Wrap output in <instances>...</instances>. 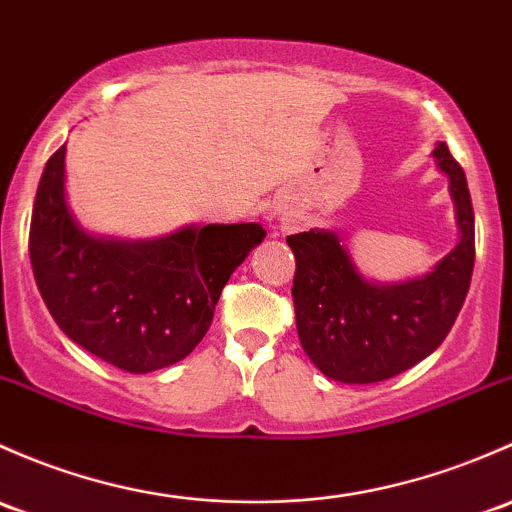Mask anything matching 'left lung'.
<instances>
[{"instance_id": "1", "label": "left lung", "mask_w": 512, "mask_h": 512, "mask_svg": "<svg viewBox=\"0 0 512 512\" xmlns=\"http://www.w3.org/2000/svg\"><path fill=\"white\" fill-rule=\"evenodd\" d=\"M432 159L449 179L459 242L422 277L373 282L336 230L311 228L287 238L297 257L292 297L299 341L326 378L368 385L405 373L437 351L464 306L476 257L471 193L444 142Z\"/></svg>"}]
</instances>
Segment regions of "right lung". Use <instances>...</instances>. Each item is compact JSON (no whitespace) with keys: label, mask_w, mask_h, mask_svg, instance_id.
Listing matches in <instances>:
<instances>
[{"label":"right lung","mask_w":512,"mask_h":512,"mask_svg":"<svg viewBox=\"0 0 512 512\" xmlns=\"http://www.w3.org/2000/svg\"><path fill=\"white\" fill-rule=\"evenodd\" d=\"M265 235L260 223L184 225L152 240L90 233L68 206L63 144L41 174L29 255L36 287L73 343L127 373H152L201 343L230 274Z\"/></svg>","instance_id":"1"}]
</instances>
